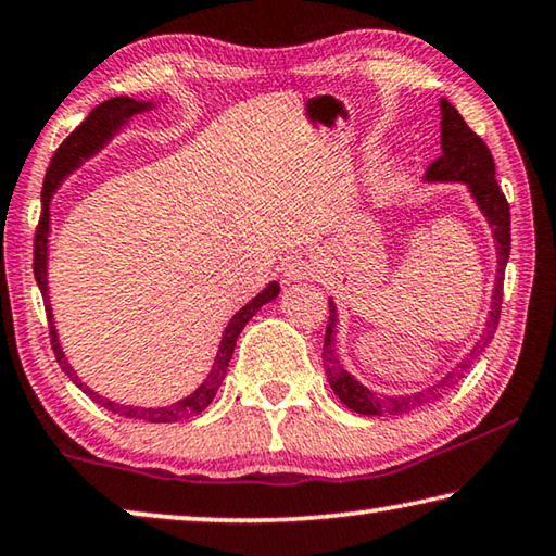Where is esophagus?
<instances>
[{
  "label": "esophagus",
  "mask_w": 556,
  "mask_h": 556,
  "mask_svg": "<svg viewBox=\"0 0 556 556\" xmlns=\"http://www.w3.org/2000/svg\"><path fill=\"white\" fill-rule=\"evenodd\" d=\"M318 271H321V269H318L316 260H312V257H296L287 267L285 281H287V285H291V281H312V279L318 277Z\"/></svg>",
  "instance_id": "esophagus-1"
}]
</instances>
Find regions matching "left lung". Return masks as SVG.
<instances>
[{
    "label": "left lung",
    "instance_id": "left-lung-1",
    "mask_svg": "<svg viewBox=\"0 0 556 556\" xmlns=\"http://www.w3.org/2000/svg\"><path fill=\"white\" fill-rule=\"evenodd\" d=\"M439 110H441V156L427 168L425 184H464L468 188L470 199L476 203V208L481 211L488 228H491L493 240H495V260H497L491 312H488L481 338H478L473 348L466 353V357H460L444 378L431 382L429 388L402 392V394H388V392H378L368 388V384H363L353 372L345 370L341 353H338V308L333 304V299H328L331 316H328L326 338H324V353H321L324 368L328 375V382H331L333 392L338 394V400H341L348 409L363 414V417L407 414L444 397V394L448 390H454L456 382L464 378L466 370L470 368V363H473L476 357L485 351L488 343L493 341L497 321H501L503 279H505L507 260H510V205H507L501 186L495 181V162H493L491 149H488L483 139L466 125L464 117L458 115V110L451 105L446 98L439 100Z\"/></svg>",
    "mask_w": 556,
    "mask_h": 556
}]
</instances>
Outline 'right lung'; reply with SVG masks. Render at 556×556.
Returning <instances> with one entry per match:
<instances>
[{
	"mask_svg": "<svg viewBox=\"0 0 556 556\" xmlns=\"http://www.w3.org/2000/svg\"><path fill=\"white\" fill-rule=\"evenodd\" d=\"M154 108H156L154 100H135L127 96L100 102V105L80 122V127L71 131V137L59 147V152L53 154L49 172H46V178H43V191H41V220H39V230H36V242H34V277H36V285H39V289H41L46 316H49V324H51V345H53L55 361H59L61 370L68 375L71 382L78 384V388L86 392L92 402L100 404V407H105L112 414H119V417L152 421V425H172V421H186V419L195 417V414H201L213 402L215 392H218V388L225 380V375H228L230 357L235 353V341H238V336L244 328V324H248L262 306L277 299V294H279L277 281H269V285L262 289L260 294L252 296L248 304L238 308V312L230 316V321H228V326H225V331L220 336L218 353H215V357H213L211 372L205 375V380L191 394H186V397H181L178 402L166 404V407H139V404H122V402L110 400V397H105V394H100L92 388H88V382L80 380V375L75 372L71 361L63 353L59 328H55V321H53L51 296H49V235H51L53 193L63 186L65 178L78 172V168L86 162H90L92 156H98L102 149H105L112 139L119 135L122 129L129 127L131 119H135L137 115H144V112L154 110Z\"/></svg>",
	"mask_w": 556,
	"mask_h": 556,
	"instance_id": "right-lung-1",
	"label": "right lung"
}]
</instances>
